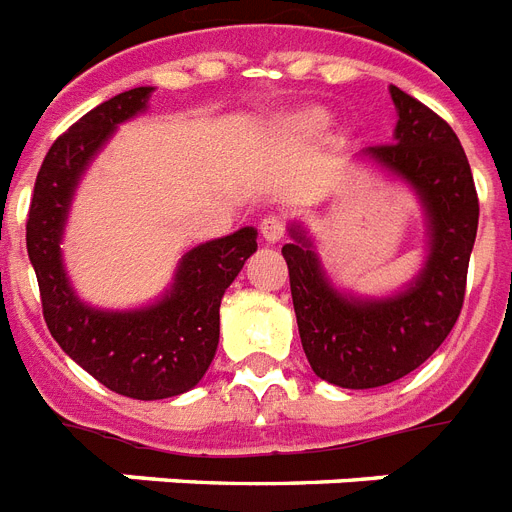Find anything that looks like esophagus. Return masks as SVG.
<instances>
[{
    "label": "esophagus",
    "instance_id": "34e87169",
    "mask_svg": "<svg viewBox=\"0 0 512 512\" xmlns=\"http://www.w3.org/2000/svg\"><path fill=\"white\" fill-rule=\"evenodd\" d=\"M261 230V237L267 240V243H277L282 237V232H285V224H282L280 216H264L259 224Z\"/></svg>",
    "mask_w": 512,
    "mask_h": 512
}]
</instances>
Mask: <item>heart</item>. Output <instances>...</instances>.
<instances>
[{
    "mask_svg": "<svg viewBox=\"0 0 512 512\" xmlns=\"http://www.w3.org/2000/svg\"><path fill=\"white\" fill-rule=\"evenodd\" d=\"M327 121L330 118H327V113L322 108H306L285 118V129L296 140H312V137H317L325 129Z\"/></svg>",
    "mask_w": 512,
    "mask_h": 512,
    "instance_id": "heart-1",
    "label": "heart"
}]
</instances>
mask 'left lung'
Listing matches in <instances>:
<instances>
[{"label":"left lung","instance_id":"left-lung-1","mask_svg":"<svg viewBox=\"0 0 512 512\" xmlns=\"http://www.w3.org/2000/svg\"><path fill=\"white\" fill-rule=\"evenodd\" d=\"M396 129L391 145L365 147L359 158L404 179L420 198L428 256L404 290L383 298L341 293L327 280L312 237L290 224V296L312 370L341 388H378L404 378L439 349L465 298L468 261L478 230V195L452 126L423 102L391 87Z\"/></svg>","mask_w":512,"mask_h":512}]
</instances>
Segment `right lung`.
Wrapping results in <instances>:
<instances>
[{
  "label": "right lung",
  "instance_id": "1",
  "mask_svg": "<svg viewBox=\"0 0 512 512\" xmlns=\"http://www.w3.org/2000/svg\"><path fill=\"white\" fill-rule=\"evenodd\" d=\"M150 94L153 87L116 94L57 137L44 155L26 222L28 259L52 338L102 386L142 402L185 394L206 375L219 346L224 290L256 251L259 235L243 227L187 251L161 301L142 309H94L73 293L60 253L73 192L116 126L142 113Z\"/></svg>",
  "mask_w": 512,
  "mask_h": 512
}]
</instances>
